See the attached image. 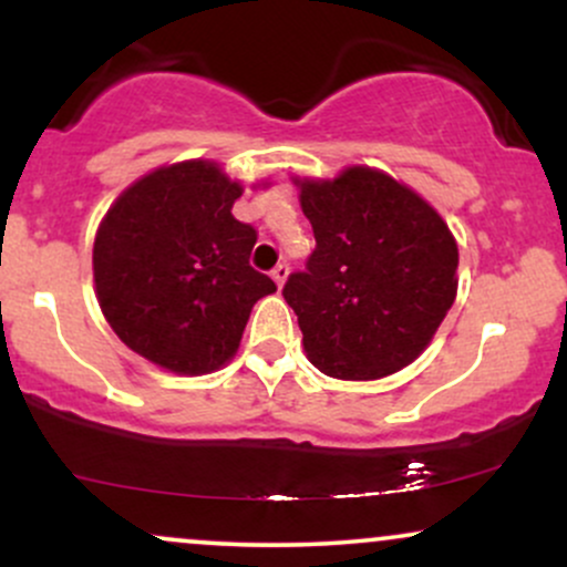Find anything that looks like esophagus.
<instances>
[{"label":"esophagus","instance_id":"34e87169","mask_svg":"<svg viewBox=\"0 0 567 567\" xmlns=\"http://www.w3.org/2000/svg\"><path fill=\"white\" fill-rule=\"evenodd\" d=\"M288 275H290V266L288 264H277L275 269H271V279H275V282H277V288H282L285 279H288Z\"/></svg>","mask_w":567,"mask_h":567}]
</instances>
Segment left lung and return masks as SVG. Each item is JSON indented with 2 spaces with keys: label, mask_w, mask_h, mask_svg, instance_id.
<instances>
[{
  "label": "left lung",
  "mask_w": 567,
  "mask_h": 567,
  "mask_svg": "<svg viewBox=\"0 0 567 567\" xmlns=\"http://www.w3.org/2000/svg\"><path fill=\"white\" fill-rule=\"evenodd\" d=\"M317 247L285 282L311 365L375 381L432 343L458 290V245L424 197L375 167L296 178Z\"/></svg>",
  "instance_id": "1"
}]
</instances>
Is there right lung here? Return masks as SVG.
Wrapping results in <instances>:
<instances>
[{
	"label": "right lung",
	"mask_w": 567,
	"mask_h": 567,
	"mask_svg": "<svg viewBox=\"0 0 567 567\" xmlns=\"http://www.w3.org/2000/svg\"><path fill=\"white\" fill-rule=\"evenodd\" d=\"M239 197L243 184L218 162H175L127 186L97 226V303L152 365L178 375L224 368L252 306L277 290L250 266L258 234L231 216Z\"/></svg>",
	"instance_id": "obj_1"
}]
</instances>
